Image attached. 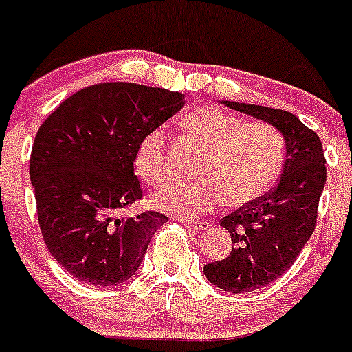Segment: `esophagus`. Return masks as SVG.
Masks as SVG:
<instances>
[{
    "mask_svg": "<svg viewBox=\"0 0 352 352\" xmlns=\"http://www.w3.org/2000/svg\"><path fill=\"white\" fill-rule=\"evenodd\" d=\"M182 225L186 228L192 230V232H204V230L209 228L208 221H182Z\"/></svg>",
    "mask_w": 352,
    "mask_h": 352,
    "instance_id": "1",
    "label": "esophagus"
}]
</instances>
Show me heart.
<instances>
[{"label": "heart", "mask_w": 352, "mask_h": 352, "mask_svg": "<svg viewBox=\"0 0 352 352\" xmlns=\"http://www.w3.org/2000/svg\"><path fill=\"white\" fill-rule=\"evenodd\" d=\"M182 129L204 148L197 180L166 184L153 197L160 211L194 218L226 199L239 208L264 196L285 165L286 141L269 122H245L216 105H202L187 113ZM168 134L163 127L150 131L138 144L134 166L148 186L163 179Z\"/></svg>", "instance_id": "1"}]
</instances>
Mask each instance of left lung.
<instances>
[{
	"instance_id": "left-lung-1",
	"label": "left lung",
	"mask_w": 352,
	"mask_h": 352,
	"mask_svg": "<svg viewBox=\"0 0 352 352\" xmlns=\"http://www.w3.org/2000/svg\"><path fill=\"white\" fill-rule=\"evenodd\" d=\"M225 104L272 124L286 140L278 184L219 219L232 236L233 248L223 261L204 265L206 278L214 286L228 293H247L276 281L301 254L317 225L327 170L320 138L296 116L262 105Z\"/></svg>"
}]
</instances>
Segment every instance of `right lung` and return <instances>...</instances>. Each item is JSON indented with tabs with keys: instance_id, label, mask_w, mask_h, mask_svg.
<instances>
[{
	"instance_id": "right-lung-1",
	"label": "right lung",
	"mask_w": 352,
	"mask_h": 352,
	"mask_svg": "<svg viewBox=\"0 0 352 352\" xmlns=\"http://www.w3.org/2000/svg\"><path fill=\"white\" fill-rule=\"evenodd\" d=\"M182 105L179 91L98 83L67 97L38 127L30 155L38 226L52 257L78 281H127L168 221L156 211L120 212L143 199L138 144Z\"/></svg>"
}]
</instances>
